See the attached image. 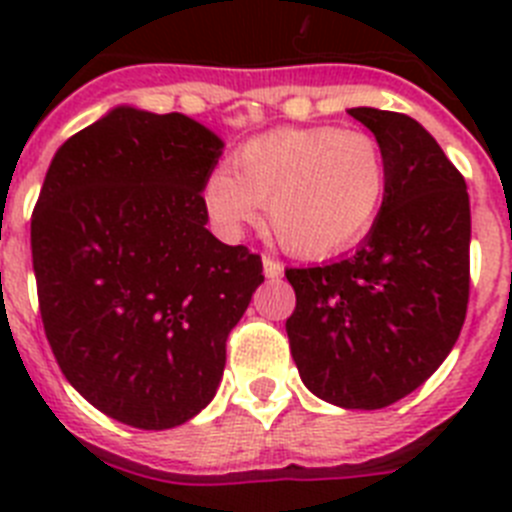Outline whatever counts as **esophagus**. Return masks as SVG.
Instances as JSON below:
<instances>
[{
    "label": "esophagus",
    "mask_w": 512,
    "mask_h": 512,
    "mask_svg": "<svg viewBox=\"0 0 512 512\" xmlns=\"http://www.w3.org/2000/svg\"><path fill=\"white\" fill-rule=\"evenodd\" d=\"M264 274L269 279H282L284 277V264L274 256H264Z\"/></svg>",
    "instance_id": "obj_1"
}]
</instances>
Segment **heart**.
I'll return each instance as SVG.
<instances>
[{"label":"heart","mask_w":512,"mask_h":512,"mask_svg":"<svg viewBox=\"0 0 512 512\" xmlns=\"http://www.w3.org/2000/svg\"><path fill=\"white\" fill-rule=\"evenodd\" d=\"M390 189L384 148L364 130L279 128L243 143L233 171L205 179L202 202L225 233L256 225L261 207L289 253L323 259L359 243Z\"/></svg>","instance_id":"1"}]
</instances>
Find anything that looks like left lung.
Wrapping results in <instances>:
<instances>
[{"label":"left lung","mask_w":512,"mask_h":512,"mask_svg":"<svg viewBox=\"0 0 512 512\" xmlns=\"http://www.w3.org/2000/svg\"><path fill=\"white\" fill-rule=\"evenodd\" d=\"M382 143L390 189L354 256L287 269L292 359L312 395L379 410L418 390L467 318L472 215L464 176L413 117L354 107Z\"/></svg>","instance_id":"left-lung-1"}]
</instances>
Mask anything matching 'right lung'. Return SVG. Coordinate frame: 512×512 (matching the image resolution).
Instances as JSON below:
<instances>
[{
	"instance_id": "right-lung-1",
	"label": "right lung",
	"mask_w": 512,
	"mask_h": 512,
	"mask_svg": "<svg viewBox=\"0 0 512 512\" xmlns=\"http://www.w3.org/2000/svg\"><path fill=\"white\" fill-rule=\"evenodd\" d=\"M220 153L192 117L115 107L58 148L33 210L40 318L63 377L143 431L210 405L228 333L264 282L256 253L205 228Z\"/></svg>"
}]
</instances>
